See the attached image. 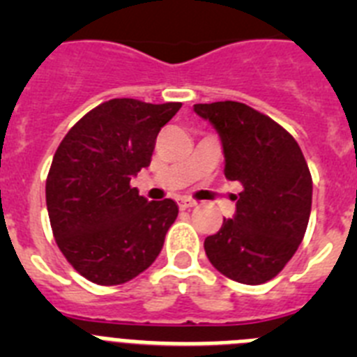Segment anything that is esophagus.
<instances>
[{"instance_id":"34e87169","label":"esophagus","mask_w":357,"mask_h":357,"mask_svg":"<svg viewBox=\"0 0 357 357\" xmlns=\"http://www.w3.org/2000/svg\"><path fill=\"white\" fill-rule=\"evenodd\" d=\"M195 206H197V202L191 200V198H181V200H178V207H181V209H191V207Z\"/></svg>"}]
</instances>
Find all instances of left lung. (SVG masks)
<instances>
[{
	"instance_id": "left-lung-1",
	"label": "left lung",
	"mask_w": 357,
	"mask_h": 357,
	"mask_svg": "<svg viewBox=\"0 0 357 357\" xmlns=\"http://www.w3.org/2000/svg\"><path fill=\"white\" fill-rule=\"evenodd\" d=\"M216 128L225 176L243 191L236 213L204 241L211 264L241 284H263L286 266L307 229L313 181L293 135L239 102L197 103Z\"/></svg>"
}]
</instances>
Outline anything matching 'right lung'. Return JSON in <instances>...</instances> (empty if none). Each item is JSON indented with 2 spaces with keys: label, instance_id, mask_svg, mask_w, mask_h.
<instances>
[{
  "label": "right lung",
  "instance_id": "1",
  "mask_svg": "<svg viewBox=\"0 0 357 357\" xmlns=\"http://www.w3.org/2000/svg\"><path fill=\"white\" fill-rule=\"evenodd\" d=\"M181 107L114 98L87 112L56 148L46 178L50 223L66 259L91 282L123 284L162 250L178 206L148 202L130 181L150 166L157 134Z\"/></svg>",
  "mask_w": 357,
  "mask_h": 357
}]
</instances>
